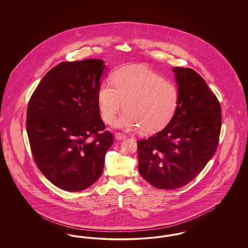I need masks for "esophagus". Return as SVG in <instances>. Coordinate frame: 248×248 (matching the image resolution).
Segmentation results:
<instances>
[{
	"label": "esophagus",
	"mask_w": 248,
	"mask_h": 248,
	"mask_svg": "<svg viewBox=\"0 0 248 248\" xmlns=\"http://www.w3.org/2000/svg\"><path fill=\"white\" fill-rule=\"evenodd\" d=\"M115 139L118 140H125L126 137L124 135V134H121V133H115Z\"/></svg>",
	"instance_id": "1"
}]
</instances>
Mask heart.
<instances>
[{
	"label": "heart",
	"instance_id": "heart-1",
	"mask_svg": "<svg viewBox=\"0 0 248 248\" xmlns=\"http://www.w3.org/2000/svg\"><path fill=\"white\" fill-rule=\"evenodd\" d=\"M113 86L104 82L97 92L102 120L110 124L123 108L125 109L116 126L125 130L140 127L153 134L165 127L174 117L179 102L176 84L165 81L157 72L143 65H128L111 75Z\"/></svg>",
	"mask_w": 248,
	"mask_h": 248
}]
</instances>
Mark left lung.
I'll return each mask as SVG.
<instances>
[{
	"instance_id": "1",
	"label": "left lung",
	"mask_w": 248,
	"mask_h": 248,
	"mask_svg": "<svg viewBox=\"0 0 248 248\" xmlns=\"http://www.w3.org/2000/svg\"><path fill=\"white\" fill-rule=\"evenodd\" d=\"M179 91L174 117L164 129L138 141L139 172L160 189H176L200 174L217 151L221 107L196 71L172 69Z\"/></svg>"
}]
</instances>
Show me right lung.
<instances>
[{"label": "right lung", "instance_id": "1", "mask_svg": "<svg viewBox=\"0 0 248 248\" xmlns=\"http://www.w3.org/2000/svg\"><path fill=\"white\" fill-rule=\"evenodd\" d=\"M105 67L101 59L62 62L45 75L30 99L26 127L34 161L63 190L93 185L113 144L97 104Z\"/></svg>", "mask_w": 248, "mask_h": 248}]
</instances>
